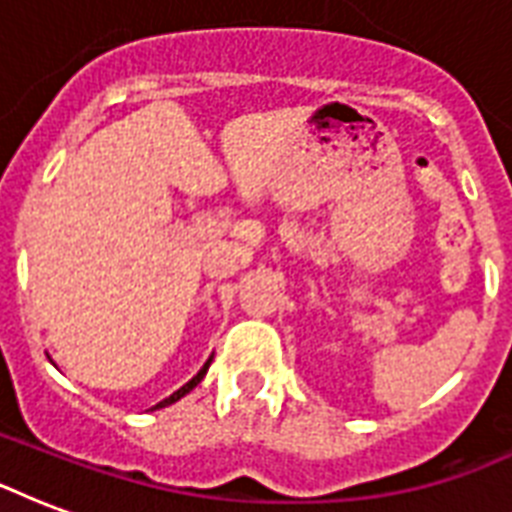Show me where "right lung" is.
Returning <instances> with one entry per match:
<instances>
[{
	"instance_id": "1",
	"label": "right lung",
	"mask_w": 512,
	"mask_h": 512,
	"mask_svg": "<svg viewBox=\"0 0 512 512\" xmlns=\"http://www.w3.org/2000/svg\"><path fill=\"white\" fill-rule=\"evenodd\" d=\"M209 364H212V358H209L207 364L201 366V369H199V374H196V377H191V380L185 382V385H183V388H180V390H175V393H172V396H170V398H164V401H159V404H156V406H154V409H162V406H170V404H175V401H180V398H183V396H185V393H191V390H193V388H196V385H199V382H201V380H204V374H207Z\"/></svg>"
}]
</instances>
